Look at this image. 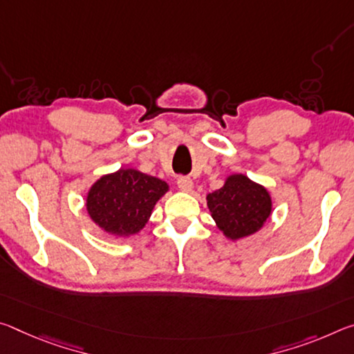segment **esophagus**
I'll use <instances>...</instances> for the list:
<instances>
[{
    "instance_id": "34e87169",
    "label": "esophagus",
    "mask_w": 354,
    "mask_h": 354,
    "mask_svg": "<svg viewBox=\"0 0 354 354\" xmlns=\"http://www.w3.org/2000/svg\"><path fill=\"white\" fill-rule=\"evenodd\" d=\"M176 183H178V187L184 190V192H190V190H192V187H194L192 179H190L189 176H179Z\"/></svg>"
}]
</instances>
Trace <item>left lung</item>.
<instances>
[{
  "label": "left lung",
  "mask_w": 354,
  "mask_h": 354,
  "mask_svg": "<svg viewBox=\"0 0 354 354\" xmlns=\"http://www.w3.org/2000/svg\"><path fill=\"white\" fill-rule=\"evenodd\" d=\"M206 198L212 218L230 239L258 232L271 214L268 190L244 175L230 176L223 187Z\"/></svg>",
  "instance_id": "obj_1"
}]
</instances>
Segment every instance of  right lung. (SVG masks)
Instances as JSON below:
<instances>
[{"label": "right lung", "mask_w": 354, "mask_h": 354, "mask_svg": "<svg viewBox=\"0 0 354 354\" xmlns=\"http://www.w3.org/2000/svg\"><path fill=\"white\" fill-rule=\"evenodd\" d=\"M167 190V183L159 178L121 168L94 184L88 192L86 209L104 232L129 236L145 227L157 200Z\"/></svg>", "instance_id": "1"}]
</instances>
